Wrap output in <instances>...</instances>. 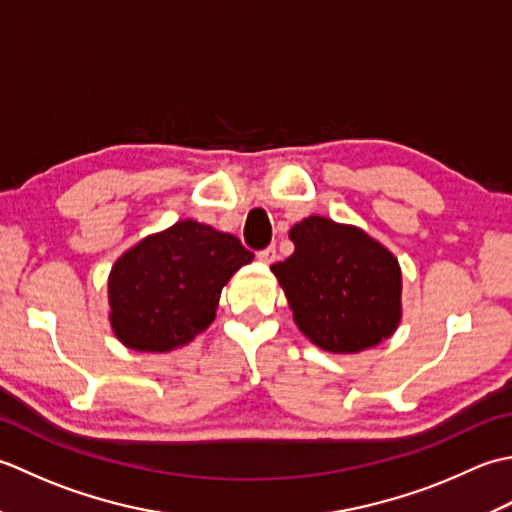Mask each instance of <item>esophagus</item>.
<instances>
[{"instance_id": "1", "label": "esophagus", "mask_w": 512, "mask_h": 512, "mask_svg": "<svg viewBox=\"0 0 512 512\" xmlns=\"http://www.w3.org/2000/svg\"><path fill=\"white\" fill-rule=\"evenodd\" d=\"M276 258H278V254H276L274 245H269L267 249H263V252H258V260H260V263H265V265H271Z\"/></svg>"}]
</instances>
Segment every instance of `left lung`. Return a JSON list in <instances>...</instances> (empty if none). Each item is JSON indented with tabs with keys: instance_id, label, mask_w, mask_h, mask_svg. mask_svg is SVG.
I'll return each mask as SVG.
<instances>
[{
	"instance_id": "left-lung-1",
	"label": "left lung",
	"mask_w": 512,
	"mask_h": 512,
	"mask_svg": "<svg viewBox=\"0 0 512 512\" xmlns=\"http://www.w3.org/2000/svg\"><path fill=\"white\" fill-rule=\"evenodd\" d=\"M294 254L271 265L305 336L331 353H358L402 320V271L360 227L309 216L289 229Z\"/></svg>"
}]
</instances>
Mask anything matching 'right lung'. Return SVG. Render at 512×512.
Instances as JSON below:
<instances>
[{"label":"right lung","instance_id":"right-lung-1","mask_svg":"<svg viewBox=\"0 0 512 512\" xmlns=\"http://www.w3.org/2000/svg\"><path fill=\"white\" fill-rule=\"evenodd\" d=\"M252 260L236 236L190 218L145 236L110 271L114 336L134 351L183 347L212 325L227 280Z\"/></svg>","mask_w":512,"mask_h":512}]
</instances>
